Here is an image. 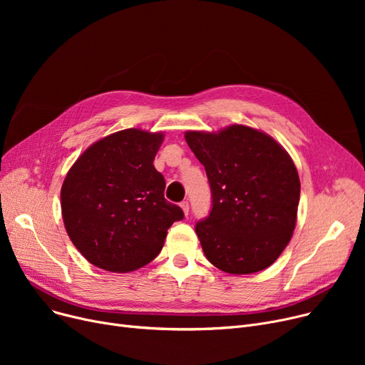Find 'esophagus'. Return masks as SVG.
Here are the masks:
<instances>
[{"label": "esophagus", "mask_w": 365, "mask_h": 365, "mask_svg": "<svg viewBox=\"0 0 365 365\" xmlns=\"http://www.w3.org/2000/svg\"><path fill=\"white\" fill-rule=\"evenodd\" d=\"M180 207H182V210H183L185 216H187V215H189V202H187V201H183V202L180 204Z\"/></svg>", "instance_id": "esophagus-1"}]
</instances>
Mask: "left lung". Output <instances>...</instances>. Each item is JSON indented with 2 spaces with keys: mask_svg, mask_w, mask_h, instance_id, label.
Masks as SVG:
<instances>
[{
  "mask_svg": "<svg viewBox=\"0 0 365 365\" xmlns=\"http://www.w3.org/2000/svg\"><path fill=\"white\" fill-rule=\"evenodd\" d=\"M185 139L212 189V212L195 226L205 257L234 275L266 269L296 227L300 180L292 157L266 133L240 124L186 131Z\"/></svg>",
  "mask_w": 365,
  "mask_h": 365,
  "instance_id": "obj_1",
  "label": "left lung"
}]
</instances>
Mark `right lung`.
<instances>
[{
  "label": "right lung",
  "mask_w": 365,
  "mask_h": 365,
  "mask_svg": "<svg viewBox=\"0 0 365 365\" xmlns=\"http://www.w3.org/2000/svg\"><path fill=\"white\" fill-rule=\"evenodd\" d=\"M164 134L121 130L93 143L73 163L61 200L66 232L78 252L109 272H130L158 256L167 229L183 219L164 198L153 167Z\"/></svg>",
  "instance_id": "1"
}]
</instances>
